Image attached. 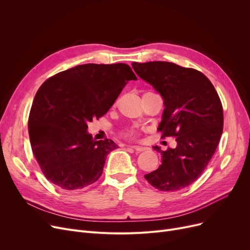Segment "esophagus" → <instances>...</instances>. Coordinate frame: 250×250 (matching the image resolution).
<instances>
[{
	"label": "esophagus",
	"instance_id": "obj_1",
	"mask_svg": "<svg viewBox=\"0 0 250 250\" xmlns=\"http://www.w3.org/2000/svg\"><path fill=\"white\" fill-rule=\"evenodd\" d=\"M133 148H134L137 152H144V151H147V150H149L148 148H146V147H142V146H133Z\"/></svg>",
	"mask_w": 250,
	"mask_h": 250
}]
</instances>
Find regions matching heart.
<instances>
[{
  "mask_svg": "<svg viewBox=\"0 0 250 250\" xmlns=\"http://www.w3.org/2000/svg\"><path fill=\"white\" fill-rule=\"evenodd\" d=\"M139 130L136 127H126L122 132V136L128 140H137L139 138Z\"/></svg>",
  "mask_w": 250,
  "mask_h": 250,
  "instance_id": "obj_1",
  "label": "heart"
}]
</instances>
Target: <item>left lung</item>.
I'll return each instance as SVG.
<instances>
[{
  "mask_svg": "<svg viewBox=\"0 0 250 250\" xmlns=\"http://www.w3.org/2000/svg\"><path fill=\"white\" fill-rule=\"evenodd\" d=\"M137 75L164 99L158 130L176 138L175 149L161 153L162 164L145 178L155 188L176 191L198 179L211 161L220 142L224 115L211 81L200 71L168 62H132Z\"/></svg>",
  "mask_w": 250,
  "mask_h": 250,
  "instance_id": "obj_1",
  "label": "left lung"
}]
</instances>
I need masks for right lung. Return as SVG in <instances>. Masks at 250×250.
Returning <instances> with one entry per match:
<instances>
[{
	"label": "right lung",
	"mask_w": 250,
	"mask_h": 250,
	"mask_svg": "<svg viewBox=\"0 0 250 250\" xmlns=\"http://www.w3.org/2000/svg\"><path fill=\"white\" fill-rule=\"evenodd\" d=\"M129 80H137L126 63H86L48 78L39 87L28 118L33 155L52 185L64 190L88 188L102 174L108 139L95 141L89 122L108 111Z\"/></svg>",
	"instance_id": "right-lung-1"
}]
</instances>
